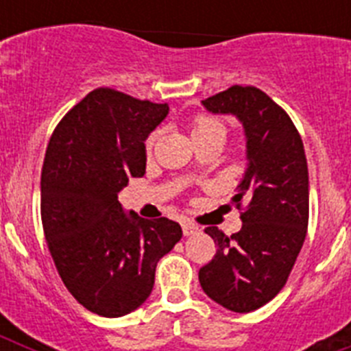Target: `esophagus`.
<instances>
[{"label":"esophagus","instance_id":"obj_1","mask_svg":"<svg viewBox=\"0 0 351 351\" xmlns=\"http://www.w3.org/2000/svg\"><path fill=\"white\" fill-rule=\"evenodd\" d=\"M198 230H200V228H198V226L195 225V223H191V221H182V234H184L186 237H188V235L198 234Z\"/></svg>","mask_w":351,"mask_h":351}]
</instances>
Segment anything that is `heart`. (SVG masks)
<instances>
[{
	"label": "heart",
	"mask_w": 351,
	"mask_h": 351,
	"mask_svg": "<svg viewBox=\"0 0 351 351\" xmlns=\"http://www.w3.org/2000/svg\"><path fill=\"white\" fill-rule=\"evenodd\" d=\"M216 132L225 133V128H223V125L219 123V121L210 119V117H198V119L193 123V130H191L193 135H200V133H216ZM154 142H156V135H151L147 141V149L153 147Z\"/></svg>",
	"instance_id": "obj_1"
}]
</instances>
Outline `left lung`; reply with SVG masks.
<instances>
[{
    "label": "left lung",
    "instance_id": "obj_1",
    "mask_svg": "<svg viewBox=\"0 0 351 351\" xmlns=\"http://www.w3.org/2000/svg\"><path fill=\"white\" fill-rule=\"evenodd\" d=\"M202 105L243 125L247 163L232 202L241 207L244 198L247 207L237 234L206 228L218 251L198 281L219 306L250 313L280 293L300 253L309 218L308 161L288 114L260 89L232 86Z\"/></svg>",
    "mask_w": 351,
    "mask_h": 351
}]
</instances>
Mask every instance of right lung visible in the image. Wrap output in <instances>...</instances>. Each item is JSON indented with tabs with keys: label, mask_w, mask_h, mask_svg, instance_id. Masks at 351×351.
I'll return each mask as SVG.
<instances>
[{
	"label": "right lung",
	"mask_w": 351,
	"mask_h": 351,
	"mask_svg": "<svg viewBox=\"0 0 351 351\" xmlns=\"http://www.w3.org/2000/svg\"><path fill=\"white\" fill-rule=\"evenodd\" d=\"M169 105L98 88L56 126L42 169V223L64 287L84 308L107 318L135 311L154 272L181 241V225L145 219L117 200L145 173L149 133Z\"/></svg>",
	"instance_id": "add662e5"
}]
</instances>
